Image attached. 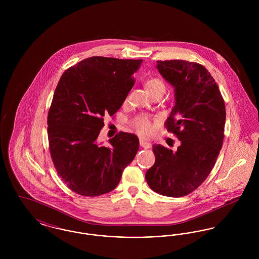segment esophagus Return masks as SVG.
I'll return each instance as SVG.
<instances>
[{
  "mask_svg": "<svg viewBox=\"0 0 259 259\" xmlns=\"http://www.w3.org/2000/svg\"><path fill=\"white\" fill-rule=\"evenodd\" d=\"M140 146H141V147H143L144 148H151V144H150V143H148V142L144 141V140H140Z\"/></svg>",
  "mask_w": 259,
  "mask_h": 259,
  "instance_id": "34e87169",
  "label": "esophagus"
}]
</instances>
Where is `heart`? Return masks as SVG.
Here are the masks:
<instances>
[{
    "label": "heart",
    "instance_id": "b5f03b06",
    "mask_svg": "<svg viewBox=\"0 0 259 259\" xmlns=\"http://www.w3.org/2000/svg\"><path fill=\"white\" fill-rule=\"evenodd\" d=\"M145 87L147 88L150 96L154 94H163L166 90L165 81L158 76H150L145 82ZM132 127L136 132L141 136L150 135L153 131V126L151 120L148 115L141 114L136 116L132 120Z\"/></svg>",
    "mask_w": 259,
    "mask_h": 259
}]
</instances>
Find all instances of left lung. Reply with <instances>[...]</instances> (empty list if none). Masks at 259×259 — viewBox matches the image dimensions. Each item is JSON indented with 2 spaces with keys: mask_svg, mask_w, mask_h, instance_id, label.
Here are the masks:
<instances>
[{
  "mask_svg": "<svg viewBox=\"0 0 259 259\" xmlns=\"http://www.w3.org/2000/svg\"><path fill=\"white\" fill-rule=\"evenodd\" d=\"M157 69L176 91V105L165 122L181 146L176 152L153 145L154 165L146 180L156 193L183 197L194 191L213 168L224 139L225 104L219 85L201 64L157 61Z\"/></svg>",
  "mask_w": 259,
  "mask_h": 259,
  "instance_id": "8db88e82",
  "label": "left lung"
}]
</instances>
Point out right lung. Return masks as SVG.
Instances as JSON below:
<instances>
[{
    "mask_svg": "<svg viewBox=\"0 0 259 259\" xmlns=\"http://www.w3.org/2000/svg\"><path fill=\"white\" fill-rule=\"evenodd\" d=\"M142 62L93 56L60 77L48 115L49 147L58 176L76 194L111 192L135 157V134L119 132L109 140V147L96 140L104 117L115 114L135 84L133 74Z\"/></svg>",
    "mask_w": 259,
    "mask_h": 259,
    "instance_id": "add662e5",
    "label": "right lung"
}]
</instances>
